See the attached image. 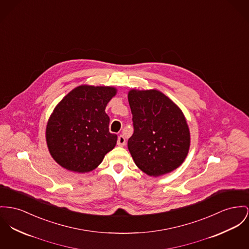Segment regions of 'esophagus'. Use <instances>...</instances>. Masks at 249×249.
I'll return each instance as SVG.
<instances>
[{"instance_id":"obj_1","label":"esophagus","mask_w":249,"mask_h":249,"mask_svg":"<svg viewBox=\"0 0 249 249\" xmlns=\"http://www.w3.org/2000/svg\"><path fill=\"white\" fill-rule=\"evenodd\" d=\"M117 144H118L119 146H124V144H125V139H124V137L123 135H120V136L118 137Z\"/></svg>"}]
</instances>
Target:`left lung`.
<instances>
[{"mask_svg": "<svg viewBox=\"0 0 249 249\" xmlns=\"http://www.w3.org/2000/svg\"><path fill=\"white\" fill-rule=\"evenodd\" d=\"M128 102L134 133L127 145L136 165L153 177L177 169L190 147V131L182 111L156 89H132Z\"/></svg>", "mask_w": 249, "mask_h": 249, "instance_id": "8db88e82", "label": "left lung"}]
</instances>
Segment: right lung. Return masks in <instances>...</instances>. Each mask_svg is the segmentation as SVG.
Segmentation results:
<instances>
[{"label": "right lung", "instance_id": "1", "mask_svg": "<svg viewBox=\"0 0 249 249\" xmlns=\"http://www.w3.org/2000/svg\"><path fill=\"white\" fill-rule=\"evenodd\" d=\"M116 94L111 87L80 86L55 107L46 128L53 160L67 170L85 173L95 169L116 145L108 129L106 107Z\"/></svg>", "mask_w": 249, "mask_h": 249}]
</instances>
